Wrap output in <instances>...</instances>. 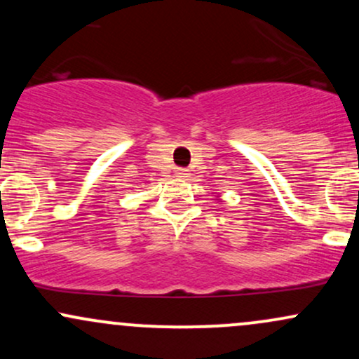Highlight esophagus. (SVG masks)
Masks as SVG:
<instances>
[{
  "instance_id": "1",
  "label": "esophagus",
  "mask_w": 359,
  "mask_h": 359,
  "mask_svg": "<svg viewBox=\"0 0 359 359\" xmlns=\"http://www.w3.org/2000/svg\"><path fill=\"white\" fill-rule=\"evenodd\" d=\"M177 177H187L189 175V170L187 168H177Z\"/></svg>"
}]
</instances>
